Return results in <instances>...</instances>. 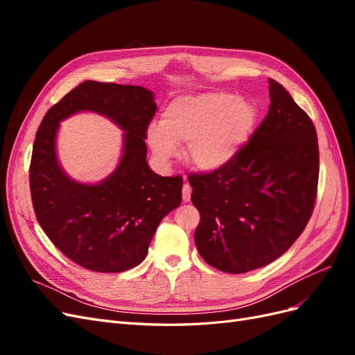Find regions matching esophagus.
<instances>
[{"label": "esophagus", "instance_id": "esophagus-1", "mask_svg": "<svg viewBox=\"0 0 355 355\" xmlns=\"http://www.w3.org/2000/svg\"><path fill=\"white\" fill-rule=\"evenodd\" d=\"M189 198H191V187H189L188 182H185L184 187H182V200L188 202Z\"/></svg>", "mask_w": 355, "mask_h": 355}]
</instances>
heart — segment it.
Returning a JSON list of instances; mask_svg holds the SVG:
<instances>
[{
	"mask_svg": "<svg viewBox=\"0 0 355 355\" xmlns=\"http://www.w3.org/2000/svg\"><path fill=\"white\" fill-rule=\"evenodd\" d=\"M257 118L256 106L228 92L180 96L171 101L161 123L148 128V142L163 163L187 144V159L204 171L222 168L249 141Z\"/></svg>",
	"mask_w": 355,
	"mask_h": 355,
	"instance_id": "obj_1",
	"label": "heart"
}]
</instances>
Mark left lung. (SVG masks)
<instances>
[{
  "label": "left lung",
  "instance_id": "left-lung-1",
  "mask_svg": "<svg viewBox=\"0 0 355 355\" xmlns=\"http://www.w3.org/2000/svg\"><path fill=\"white\" fill-rule=\"evenodd\" d=\"M270 99L263 121L231 163L188 176L200 211L198 253L223 272H249L280 257L315 206V127L275 80H270Z\"/></svg>",
  "mask_w": 355,
  "mask_h": 355
}]
</instances>
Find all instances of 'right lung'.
<instances>
[{"label": "right lung", "mask_w": 355, "mask_h": 355, "mask_svg": "<svg viewBox=\"0 0 355 355\" xmlns=\"http://www.w3.org/2000/svg\"><path fill=\"white\" fill-rule=\"evenodd\" d=\"M78 110L108 116L126 132L121 166L99 186L71 181L55 159L58 121ZM155 112L153 92L141 85L84 81L38 127L29 166L37 220L68 259L90 271L123 272L141 263L158 223L182 201V176L163 178L146 163Z\"/></svg>", "instance_id": "1"}]
</instances>
